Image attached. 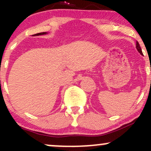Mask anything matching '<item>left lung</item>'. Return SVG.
<instances>
[{"label": "left lung", "instance_id": "obj_1", "mask_svg": "<svg viewBox=\"0 0 151 151\" xmlns=\"http://www.w3.org/2000/svg\"><path fill=\"white\" fill-rule=\"evenodd\" d=\"M136 48H137V50H138V51L139 52L141 53V55H143V52H142L141 48V47H140V45H139V43H138V42H136Z\"/></svg>", "mask_w": 151, "mask_h": 151}]
</instances>
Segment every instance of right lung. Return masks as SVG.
Returning a JSON list of instances; mask_svg holds the SVG:
<instances>
[{
	"label": "right lung",
	"mask_w": 151,
	"mask_h": 151,
	"mask_svg": "<svg viewBox=\"0 0 151 151\" xmlns=\"http://www.w3.org/2000/svg\"><path fill=\"white\" fill-rule=\"evenodd\" d=\"M47 32H40V33H37V34H35V35H45V34H46Z\"/></svg>",
	"instance_id": "obj_1"
}]
</instances>
